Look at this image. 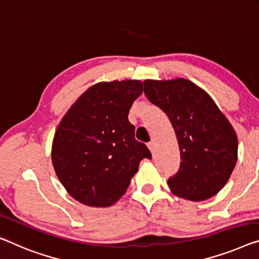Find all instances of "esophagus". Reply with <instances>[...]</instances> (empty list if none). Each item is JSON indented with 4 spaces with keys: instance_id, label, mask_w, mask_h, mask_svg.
Returning a JSON list of instances; mask_svg holds the SVG:
<instances>
[{
    "instance_id": "obj_1",
    "label": "esophagus",
    "mask_w": 259,
    "mask_h": 259,
    "mask_svg": "<svg viewBox=\"0 0 259 259\" xmlns=\"http://www.w3.org/2000/svg\"><path fill=\"white\" fill-rule=\"evenodd\" d=\"M148 148L150 149V151H151L152 153L154 152V150H156V143L154 142H150L148 144Z\"/></svg>"
}]
</instances>
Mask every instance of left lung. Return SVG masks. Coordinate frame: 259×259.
Instances as JSON below:
<instances>
[{
	"label": "left lung",
	"instance_id": "1",
	"mask_svg": "<svg viewBox=\"0 0 259 259\" xmlns=\"http://www.w3.org/2000/svg\"><path fill=\"white\" fill-rule=\"evenodd\" d=\"M144 93L167 115L178 140L180 167L167 180L173 194L203 201L222 190L237 161L236 133L214 100L192 81L145 80Z\"/></svg>",
	"mask_w": 259,
	"mask_h": 259
}]
</instances>
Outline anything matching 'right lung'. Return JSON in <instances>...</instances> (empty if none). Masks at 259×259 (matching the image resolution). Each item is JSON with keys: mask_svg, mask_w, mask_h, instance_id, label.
<instances>
[{"mask_svg": "<svg viewBox=\"0 0 259 259\" xmlns=\"http://www.w3.org/2000/svg\"><path fill=\"white\" fill-rule=\"evenodd\" d=\"M140 80L98 82L73 103L56 130L51 158L68 194L90 207L122 198L142 159L151 158L135 140L128 114L142 94Z\"/></svg>", "mask_w": 259, "mask_h": 259, "instance_id": "1", "label": "right lung"}]
</instances>
